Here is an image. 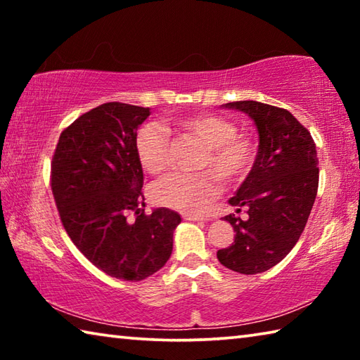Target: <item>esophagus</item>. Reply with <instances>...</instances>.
<instances>
[{"instance_id": "34e87169", "label": "esophagus", "mask_w": 360, "mask_h": 360, "mask_svg": "<svg viewBox=\"0 0 360 360\" xmlns=\"http://www.w3.org/2000/svg\"><path fill=\"white\" fill-rule=\"evenodd\" d=\"M184 221H191V222H202L205 219L202 216H193V214H184Z\"/></svg>"}]
</instances>
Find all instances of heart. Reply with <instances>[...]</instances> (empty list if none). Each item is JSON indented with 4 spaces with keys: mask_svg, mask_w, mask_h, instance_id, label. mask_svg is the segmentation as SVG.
I'll return each instance as SVG.
<instances>
[{
    "mask_svg": "<svg viewBox=\"0 0 360 360\" xmlns=\"http://www.w3.org/2000/svg\"><path fill=\"white\" fill-rule=\"evenodd\" d=\"M176 127L203 146L200 169L217 174L225 184H238L252 169L255 144L251 138L236 135L233 122L216 114H197L181 119ZM135 150L141 167L149 174H160L169 163V135L158 124H146L138 130ZM219 192L217 179L210 173H173L152 187L157 205L181 212L200 214L206 211Z\"/></svg>",
    "mask_w": 360,
    "mask_h": 360,
    "instance_id": "1",
    "label": "heart"
}]
</instances>
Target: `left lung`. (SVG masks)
Masks as SVG:
<instances>
[{
    "instance_id": "1",
    "label": "left lung",
    "mask_w": 360,
    "mask_h": 360,
    "mask_svg": "<svg viewBox=\"0 0 360 360\" xmlns=\"http://www.w3.org/2000/svg\"><path fill=\"white\" fill-rule=\"evenodd\" d=\"M251 117L259 135L252 169L229 200L236 212L229 214L235 240L219 249L224 266L255 275L279 264L297 245L314 205L319 184L318 152L309 131L289 111L260 101L222 105Z\"/></svg>"
}]
</instances>
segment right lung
I'll return each instance as SVG.
<instances>
[{
  "mask_svg": "<svg viewBox=\"0 0 360 360\" xmlns=\"http://www.w3.org/2000/svg\"><path fill=\"white\" fill-rule=\"evenodd\" d=\"M149 115V108L117 101L96 106L63 130L52 160L66 233L96 268L124 281H141L167 264L181 224L168 208L144 214L135 138Z\"/></svg>",
  "mask_w": 360,
  "mask_h": 360,
  "instance_id": "add662e5",
  "label": "right lung"
}]
</instances>
